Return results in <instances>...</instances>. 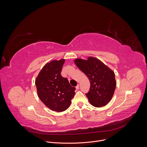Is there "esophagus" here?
<instances>
[{
    "mask_svg": "<svg viewBox=\"0 0 147 147\" xmlns=\"http://www.w3.org/2000/svg\"><path fill=\"white\" fill-rule=\"evenodd\" d=\"M79 87H80V86H79V84H78V85L76 86V89H77V90H78V89H79Z\"/></svg>",
    "mask_w": 147,
    "mask_h": 147,
    "instance_id": "1",
    "label": "esophagus"
}]
</instances>
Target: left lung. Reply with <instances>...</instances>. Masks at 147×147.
<instances>
[{"label":"left lung","instance_id":"obj_1","mask_svg":"<svg viewBox=\"0 0 147 147\" xmlns=\"http://www.w3.org/2000/svg\"><path fill=\"white\" fill-rule=\"evenodd\" d=\"M74 62L88 78L91 87L86 94L92 106H105L112 99L116 86L114 71L98 59L89 56L87 60L76 59Z\"/></svg>","mask_w":147,"mask_h":147}]
</instances>
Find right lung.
Instances as JSON below:
<instances>
[{
  "mask_svg": "<svg viewBox=\"0 0 147 147\" xmlns=\"http://www.w3.org/2000/svg\"><path fill=\"white\" fill-rule=\"evenodd\" d=\"M65 59L53 60L42 67L35 80L38 96L45 105L56 112L67 109L75 94V87L63 77L61 70Z\"/></svg>",
  "mask_w": 147,
  "mask_h": 147,
  "instance_id": "obj_1",
  "label": "right lung"
}]
</instances>
